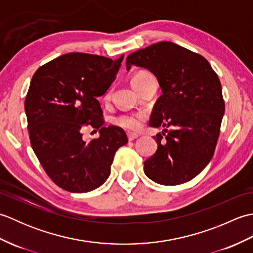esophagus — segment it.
<instances>
[{
	"label": "esophagus",
	"mask_w": 253,
	"mask_h": 253,
	"mask_svg": "<svg viewBox=\"0 0 253 253\" xmlns=\"http://www.w3.org/2000/svg\"><path fill=\"white\" fill-rule=\"evenodd\" d=\"M127 137H128V140L132 141V140H135V139H137L139 136L136 135V133H127Z\"/></svg>",
	"instance_id": "34e87169"
}]
</instances>
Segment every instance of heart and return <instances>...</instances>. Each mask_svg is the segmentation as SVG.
<instances>
[{
    "label": "heart",
    "mask_w": 253,
    "mask_h": 253,
    "mask_svg": "<svg viewBox=\"0 0 253 253\" xmlns=\"http://www.w3.org/2000/svg\"><path fill=\"white\" fill-rule=\"evenodd\" d=\"M149 73L147 72H138L135 74L131 78V85L135 87L139 83L142 82V80L149 76ZM111 93L107 92L105 95V99L110 98ZM141 123H142V116L138 115V114H127V115H122L120 117L116 118V124L120 125L121 127L125 128V129L128 130H132L136 131L139 128L141 127Z\"/></svg>",
    "instance_id": "obj_1"
}]
</instances>
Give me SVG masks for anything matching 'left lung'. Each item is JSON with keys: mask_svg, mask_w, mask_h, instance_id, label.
I'll return each instance as SVG.
<instances>
[{"mask_svg": "<svg viewBox=\"0 0 253 253\" xmlns=\"http://www.w3.org/2000/svg\"><path fill=\"white\" fill-rule=\"evenodd\" d=\"M133 65L151 72L162 89L149 126L165 129L153 137L158 150L144 162V174L160 185L184 184L214 154L225 112L221 83L206 58L169 41L131 53L127 71Z\"/></svg>", "mask_w": 253, "mask_h": 253, "instance_id": "1", "label": "left lung"}]
</instances>
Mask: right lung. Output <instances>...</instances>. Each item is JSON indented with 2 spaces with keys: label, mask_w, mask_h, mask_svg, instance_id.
<instances>
[{
  "label": "right lung",
  "mask_w": 253,
  "mask_h": 253,
  "mask_svg": "<svg viewBox=\"0 0 253 253\" xmlns=\"http://www.w3.org/2000/svg\"><path fill=\"white\" fill-rule=\"evenodd\" d=\"M124 56L111 58L69 53L38 68L25 100L31 147L47 176L64 190H94L109 178L125 131L103 126L98 98L116 78ZM89 126L99 138L85 143L81 132Z\"/></svg>",
  "instance_id": "1"
}]
</instances>
